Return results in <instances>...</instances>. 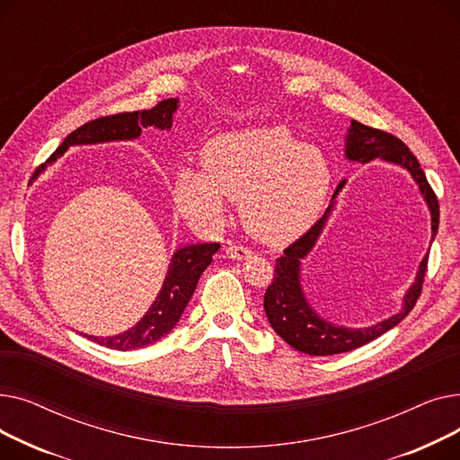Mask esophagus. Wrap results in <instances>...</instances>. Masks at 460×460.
<instances>
[{
  "label": "esophagus",
  "instance_id": "1",
  "mask_svg": "<svg viewBox=\"0 0 460 460\" xmlns=\"http://www.w3.org/2000/svg\"><path fill=\"white\" fill-rule=\"evenodd\" d=\"M226 253H227V257L233 259V261H248V259L253 257V252H252L250 248L240 246V244H229V246L226 248Z\"/></svg>",
  "mask_w": 460,
  "mask_h": 460
}]
</instances>
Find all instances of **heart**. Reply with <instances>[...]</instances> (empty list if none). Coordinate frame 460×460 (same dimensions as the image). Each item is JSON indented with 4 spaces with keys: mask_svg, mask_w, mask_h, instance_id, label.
Masks as SVG:
<instances>
[{
    "mask_svg": "<svg viewBox=\"0 0 460 460\" xmlns=\"http://www.w3.org/2000/svg\"><path fill=\"white\" fill-rule=\"evenodd\" d=\"M203 172L181 167L173 203L201 231L220 229L227 199L240 203L250 234L283 246L304 234L326 203L332 172L324 155L283 127H252L210 137L199 151Z\"/></svg>",
    "mask_w": 460,
    "mask_h": 460,
    "instance_id": "obj_1",
    "label": "heart"
}]
</instances>
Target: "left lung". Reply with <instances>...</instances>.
I'll list each match as a JSON object with an SVG mask.
<instances>
[{
    "label": "left lung",
    "instance_id": "1",
    "mask_svg": "<svg viewBox=\"0 0 460 460\" xmlns=\"http://www.w3.org/2000/svg\"><path fill=\"white\" fill-rule=\"evenodd\" d=\"M345 156L350 162H359V164H367L371 160L380 158L384 162L401 165L410 175H412L430 212V233H432L430 244H432L434 236L438 233V222H440L438 199L434 196L430 184L427 182V177L423 173L420 162L412 153H410L406 145L399 137L388 132L376 130L358 123V120H352L349 134L345 137ZM345 182L347 181H341L340 186H337V190L333 191L332 203L321 220L305 234H302L296 243L285 248L279 259H276V272H274L272 285H269L267 293H264V304H262L264 313H267V319L274 328V332L287 345H291L293 349L311 356H332V354L354 350L361 345H367L382 333L397 326L416 305L421 295V285L427 272L429 252L420 262L416 279L406 291L401 309L395 313V315L367 328H347V326L333 324L323 319L319 313L311 307L300 283L302 259H305L307 253L315 248L317 240L333 210L337 193L341 191Z\"/></svg>",
    "mask_w": 460,
    "mask_h": 460
}]
</instances>
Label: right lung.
Listing matches in <instances>:
<instances>
[{
  "instance_id": "obj_1",
  "label": "right lung",
  "mask_w": 460,
  "mask_h": 460,
  "mask_svg": "<svg viewBox=\"0 0 460 460\" xmlns=\"http://www.w3.org/2000/svg\"><path fill=\"white\" fill-rule=\"evenodd\" d=\"M177 108L179 99H167L158 102L151 110L127 111L89 120L84 127L70 132L56 149V153L48 158L46 164L56 162L63 153H66L68 147H72V145L128 141L139 137L143 128L169 130L173 125V113L177 111ZM44 167L46 165L39 167L37 175ZM217 250H220V244L216 243L190 244L179 248L173 253L172 262H169V269L156 300L153 302L149 311L141 317V321L134 324L130 330L110 337H96L85 333L87 340L113 350H134L162 340V337L172 332L181 321L184 307L188 305L193 291H196L203 270L212 262V255Z\"/></svg>"
}]
</instances>
